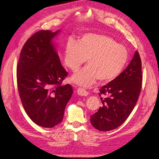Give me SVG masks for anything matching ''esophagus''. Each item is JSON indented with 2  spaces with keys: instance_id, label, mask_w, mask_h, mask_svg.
Segmentation results:
<instances>
[{
  "instance_id": "1",
  "label": "esophagus",
  "mask_w": 159,
  "mask_h": 159,
  "mask_svg": "<svg viewBox=\"0 0 159 159\" xmlns=\"http://www.w3.org/2000/svg\"><path fill=\"white\" fill-rule=\"evenodd\" d=\"M77 93L80 96H87L89 94L88 92H87L84 88H82V87H79V88L77 89Z\"/></svg>"
}]
</instances>
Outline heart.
Masks as SVG:
<instances>
[{
    "label": "heart",
    "instance_id": "b5f03b06",
    "mask_svg": "<svg viewBox=\"0 0 159 159\" xmlns=\"http://www.w3.org/2000/svg\"><path fill=\"white\" fill-rule=\"evenodd\" d=\"M128 57L127 49L118 44L109 36L86 33L79 42L69 39L64 50V63L75 72L86 61L87 65L72 77V82L89 87L98 79L100 82H109L122 72Z\"/></svg>",
    "mask_w": 159,
    "mask_h": 159
}]
</instances>
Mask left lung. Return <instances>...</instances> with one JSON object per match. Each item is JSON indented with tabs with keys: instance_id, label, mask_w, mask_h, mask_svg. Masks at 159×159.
Instances as JSON below:
<instances>
[{
	"instance_id": "left-lung-1",
	"label": "left lung",
	"mask_w": 159,
	"mask_h": 159,
	"mask_svg": "<svg viewBox=\"0 0 159 159\" xmlns=\"http://www.w3.org/2000/svg\"><path fill=\"white\" fill-rule=\"evenodd\" d=\"M142 73L139 52L116 79L100 89L102 105L91 116L92 126L100 131H109L122 124L137 102L141 89ZM102 95H105L101 97Z\"/></svg>"
}]
</instances>
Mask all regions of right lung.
<instances>
[{
	"label": "right lung",
	"mask_w": 159,
	"mask_h": 159,
	"mask_svg": "<svg viewBox=\"0 0 159 159\" xmlns=\"http://www.w3.org/2000/svg\"><path fill=\"white\" fill-rule=\"evenodd\" d=\"M59 32L35 33L24 45L17 66V83L24 109L33 122L44 128L61 122L73 93L69 84L61 85L67 72L52 42Z\"/></svg>",
	"instance_id": "right-lung-1"
}]
</instances>
